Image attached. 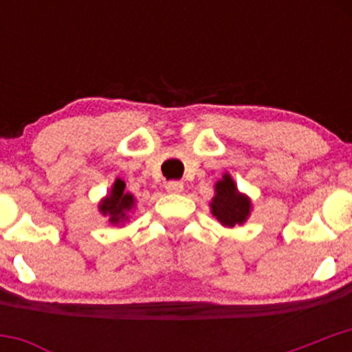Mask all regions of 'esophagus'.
<instances>
[{"instance_id": "1", "label": "esophagus", "mask_w": 352, "mask_h": 352, "mask_svg": "<svg viewBox=\"0 0 352 352\" xmlns=\"http://www.w3.org/2000/svg\"><path fill=\"white\" fill-rule=\"evenodd\" d=\"M165 189L170 194H179L184 190V184L179 182V180H170V182L165 184Z\"/></svg>"}]
</instances>
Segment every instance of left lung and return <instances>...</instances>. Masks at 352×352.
I'll return each mask as SVG.
<instances>
[{
    "mask_svg": "<svg viewBox=\"0 0 352 352\" xmlns=\"http://www.w3.org/2000/svg\"><path fill=\"white\" fill-rule=\"evenodd\" d=\"M214 197L211 201V212L223 226L233 228L243 225L250 216L252 202L245 194H240L232 175L225 173L214 186Z\"/></svg>",
    "mask_w": 352,
    "mask_h": 352,
    "instance_id": "8db88e82",
    "label": "left lung"
}]
</instances>
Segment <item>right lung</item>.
<instances>
[{
  "mask_svg": "<svg viewBox=\"0 0 352 352\" xmlns=\"http://www.w3.org/2000/svg\"><path fill=\"white\" fill-rule=\"evenodd\" d=\"M134 204H136V199L133 194L126 192L124 180L116 179L110 192L98 204V209H100L102 214L109 216V221L112 225H122L129 218L127 212L134 209Z\"/></svg>",
  "mask_w": 352,
  "mask_h": 352,
  "instance_id": "right-lung-1",
  "label": "right lung"
}]
</instances>
